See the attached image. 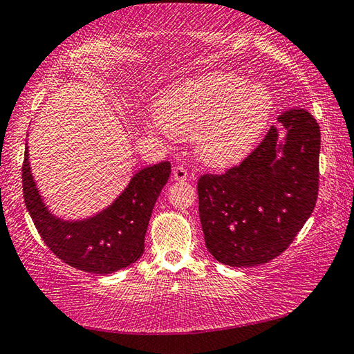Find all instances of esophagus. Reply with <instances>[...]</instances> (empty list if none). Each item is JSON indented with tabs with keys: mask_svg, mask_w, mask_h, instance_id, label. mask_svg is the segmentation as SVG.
I'll return each instance as SVG.
<instances>
[{
	"mask_svg": "<svg viewBox=\"0 0 354 354\" xmlns=\"http://www.w3.org/2000/svg\"><path fill=\"white\" fill-rule=\"evenodd\" d=\"M187 176H189V173H187V170H185V167L178 165L173 169V179H175V181H185Z\"/></svg>",
	"mask_w": 354,
	"mask_h": 354,
	"instance_id": "obj_1",
	"label": "esophagus"
}]
</instances>
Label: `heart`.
I'll list each match as a JSON object with an SVG mask.
<instances>
[{"label":"heart","mask_w":354,"mask_h":354,"mask_svg":"<svg viewBox=\"0 0 354 354\" xmlns=\"http://www.w3.org/2000/svg\"><path fill=\"white\" fill-rule=\"evenodd\" d=\"M273 97L241 75L211 73L162 93L156 129L179 140H195L206 164L226 167L242 160L270 118Z\"/></svg>","instance_id":"obj_1"}]
</instances>
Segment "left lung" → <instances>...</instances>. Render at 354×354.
Here are the masks:
<instances>
[{
  "mask_svg": "<svg viewBox=\"0 0 354 354\" xmlns=\"http://www.w3.org/2000/svg\"><path fill=\"white\" fill-rule=\"evenodd\" d=\"M241 164L198 179V211L207 251L230 267L278 257L310 217L319 195L320 127L306 109L278 115Z\"/></svg>",
  "mask_w": 354,
  "mask_h": 354,
  "instance_id": "left-lung-1",
  "label": "left lung"
}]
</instances>
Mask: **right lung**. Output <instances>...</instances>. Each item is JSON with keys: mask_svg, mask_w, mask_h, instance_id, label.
<instances>
[{"mask_svg": "<svg viewBox=\"0 0 354 354\" xmlns=\"http://www.w3.org/2000/svg\"><path fill=\"white\" fill-rule=\"evenodd\" d=\"M169 160L139 170L123 194L95 217L64 221L50 214L35 187L28 160H23V195L29 215L46 247L77 270L107 274L134 263L145 250V234L154 203L169 181Z\"/></svg>", "mask_w": 354, "mask_h": 354, "instance_id": "obj_1", "label": "right lung"}]
</instances>
